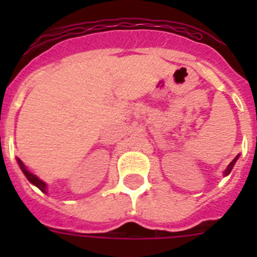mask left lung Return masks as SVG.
<instances>
[{
    "label": "left lung",
    "mask_w": 257,
    "mask_h": 257,
    "mask_svg": "<svg viewBox=\"0 0 257 257\" xmlns=\"http://www.w3.org/2000/svg\"><path fill=\"white\" fill-rule=\"evenodd\" d=\"M238 157H239V156H237V157H235L234 160H233V161H231V162H230V163H229V166H228V169H226V170H225V175H229V174H230V171H231V169H233V166H234L235 161H237V160H238Z\"/></svg>",
    "instance_id": "1"
}]
</instances>
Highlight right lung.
<instances>
[{
    "mask_svg": "<svg viewBox=\"0 0 257 257\" xmlns=\"http://www.w3.org/2000/svg\"><path fill=\"white\" fill-rule=\"evenodd\" d=\"M18 163H19L20 169H22V171L24 172V175H26V176H27V179H28V180L31 181V183L33 184V185H36V187H37L38 189L41 190V192L46 193V184H45L42 180H40V179H38L37 176H36V175H33V174H32V172H29L28 170L26 169V166L23 165V162L19 160V158H18Z\"/></svg>",
    "mask_w": 257,
    "mask_h": 257,
    "instance_id": "1",
    "label": "right lung"
}]
</instances>
